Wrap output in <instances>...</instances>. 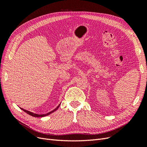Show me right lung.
I'll use <instances>...</instances> for the list:
<instances>
[{"mask_svg":"<svg viewBox=\"0 0 147 147\" xmlns=\"http://www.w3.org/2000/svg\"><path fill=\"white\" fill-rule=\"evenodd\" d=\"M60 106V104L55 109H54L53 110H52L51 112H48V113H46V114H42V115H39V114H36V113H32V112H29V111H28V110H25V109H22V108H21V107H20L21 110H23L24 112H25L26 113H27L28 114H29V115H31V116H32V117H45V116H48V115H49L50 114H51V113H53L54 112H55V111L59 108V107Z\"/></svg>","mask_w":147,"mask_h":147,"instance_id":"1","label":"right lung"}]
</instances>
